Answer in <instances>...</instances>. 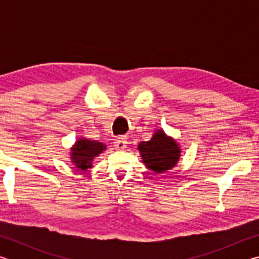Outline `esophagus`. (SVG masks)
I'll use <instances>...</instances> for the list:
<instances>
[{
	"instance_id": "obj_1",
	"label": "esophagus",
	"mask_w": 259,
	"mask_h": 259,
	"mask_svg": "<svg viewBox=\"0 0 259 259\" xmlns=\"http://www.w3.org/2000/svg\"><path fill=\"white\" fill-rule=\"evenodd\" d=\"M126 143H128V140H126L125 137H119L115 139V142H114V146H115L117 150H124L126 147Z\"/></svg>"
}]
</instances>
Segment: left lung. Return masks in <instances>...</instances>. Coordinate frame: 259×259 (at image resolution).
<instances>
[{
	"instance_id": "8db88e82",
	"label": "left lung",
	"mask_w": 259,
	"mask_h": 259,
	"mask_svg": "<svg viewBox=\"0 0 259 259\" xmlns=\"http://www.w3.org/2000/svg\"><path fill=\"white\" fill-rule=\"evenodd\" d=\"M138 150L147 168L157 174L174 168L181 153L178 144L172 138L166 137L162 130L156 131L148 142L140 143Z\"/></svg>"
}]
</instances>
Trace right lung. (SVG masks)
I'll return each mask as SVG.
<instances>
[{
	"mask_svg": "<svg viewBox=\"0 0 259 259\" xmlns=\"http://www.w3.org/2000/svg\"><path fill=\"white\" fill-rule=\"evenodd\" d=\"M104 150H106V146L97 140L81 138L72 148V162L76 165V168L87 170L88 168H91V162L94 157L99 155Z\"/></svg>",
	"mask_w": 259,
	"mask_h": 259,
	"instance_id": "1",
	"label": "right lung"
}]
</instances>
